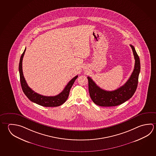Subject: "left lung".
Wrapping results in <instances>:
<instances>
[{"label": "left lung", "instance_id": "left-lung-1", "mask_svg": "<svg viewBox=\"0 0 156 156\" xmlns=\"http://www.w3.org/2000/svg\"><path fill=\"white\" fill-rule=\"evenodd\" d=\"M135 60L134 71L127 82L123 86L113 91L103 90L96 84L93 79L87 77L89 92L93 102L102 107L115 106L123 104L133 96L136 90L140 72V61L136 50L130 45Z\"/></svg>", "mask_w": 156, "mask_h": 156}]
</instances>
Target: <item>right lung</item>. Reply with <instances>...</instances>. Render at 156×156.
<instances>
[{"instance_id": "right-lung-1", "label": "right lung", "mask_w": 156, "mask_h": 156, "mask_svg": "<svg viewBox=\"0 0 156 156\" xmlns=\"http://www.w3.org/2000/svg\"><path fill=\"white\" fill-rule=\"evenodd\" d=\"M26 51V48L20 58L19 63L20 78V83L22 87V90L26 96L30 100L36 104L44 107H58L62 105L66 102L69 97V91L72 85L74 83L75 80L77 79L78 76L74 77L66 85V87L63 91L58 94V95L54 96H46L41 95L38 93L34 92L28 87L26 81L23 76L22 72V60Z\"/></svg>"}]
</instances>
